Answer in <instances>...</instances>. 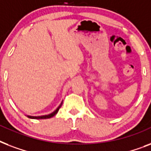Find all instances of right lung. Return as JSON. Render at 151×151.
<instances>
[{
    "label": "right lung",
    "instance_id": "1",
    "mask_svg": "<svg viewBox=\"0 0 151 151\" xmlns=\"http://www.w3.org/2000/svg\"><path fill=\"white\" fill-rule=\"evenodd\" d=\"M62 104H63V102H62V103H60V105L57 107L56 110H55V111H53L52 113H51V114H49L42 115V116H37V117H36V116H29V115H27V117H29V118H31V119H47V118H50V117L55 116V115L57 113H58L59 108L61 107Z\"/></svg>",
    "mask_w": 151,
    "mask_h": 151
}]
</instances>
